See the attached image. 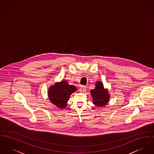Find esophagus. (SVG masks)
I'll return each instance as SVG.
<instances>
[{"mask_svg":"<svg viewBox=\"0 0 154 154\" xmlns=\"http://www.w3.org/2000/svg\"><path fill=\"white\" fill-rule=\"evenodd\" d=\"M86 90V87H85V86H81L80 87V91H81V92H84Z\"/></svg>","mask_w":154,"mask_h":154,"instance_id":"1","label":"esophagus"}]
</instances>
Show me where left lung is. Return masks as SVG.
I'll list each match as a JSON object with an SVG mask.
<instances>
[{"mask_svg": "<svg viewBox=\"0 0 154 154\" xmlns=\"http://www.w3.org/2000/svg\"><path fill=\"white\" fill-rule=\"evenodd\" d=\"M92 96L93 103L98 106H104L109 101V95L107 91L105 90L103 84L98 82L96 83V87L94 90H91Z\"/></svg>", "mask_w": 154, "mask_h": 154, "instance_id": "1", "label": "left lung"}]
</instances>
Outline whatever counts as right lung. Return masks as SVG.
Listing matches in <instances>:
<instances>
[{
  "instance_id": "right-lung-1",
  "label": "right lung",
  "mask_w": 154,
  "mask_h": 154,
  "mask_svg": "<svg viewBox=\"0 0 154 154\" xmlns=\"http://www.w3.org/2000/svg\"><path fill=\"white\" fill-rule=\"evenodd\" d=\"M76 90L75 86L69 85L66 81H62L50 87L48 91L49 98L57 107L63 109L67 106L70 95Z\"/></svg>"
}]
</instances>
